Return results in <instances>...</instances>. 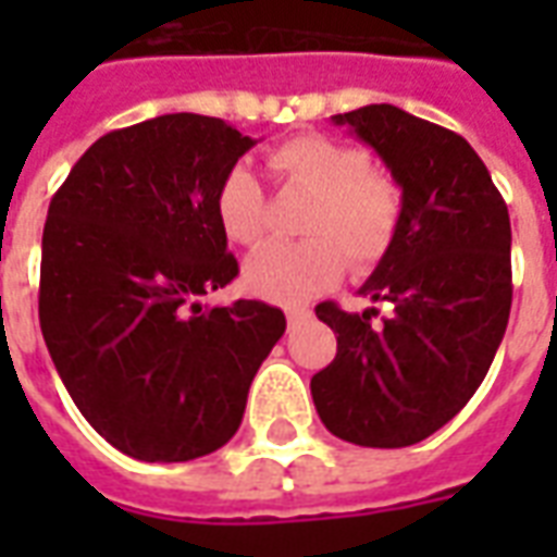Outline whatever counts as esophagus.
<instances>
[{
	"label": "esophagus",
	"mask_w": 557,
	"mask_h": 557,
	"mask_svg": "<svg viewBox=\"0 0 557 557\" xmlns=\"http://www.w3.org/2000/svg\"><path fill=\"white\" fill-rule=\"evenodd\" d=\"M307 319H310L307 310H286V322H289V327H298L301 322H307Z\"/></svg>",
	"instance_id": "esophagus-1"
}]
</instances>
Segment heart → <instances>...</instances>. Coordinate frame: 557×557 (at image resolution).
Segmentation results:
<instances>
[{"label":"heart","instance_id":"obj_1","mask_svg":"<svg viewBox=\"0 0 557 557\" xmlns=\"http://www.w3.org/2000/svg\"><path fill=\"white\" fill-rule=\"evenodd\" d=\"M280 182L313 196L301 244H268L244 262V286L277 304H304L334 286L346 259L355 271L373 268L391 250L403 220V190L385 172L370 170V154L339 139L295 137L268 151ZM226 238L253 247L265 232V190L247 166L223 175L218 199Z\"/></svg>","mask_w":557,"mask_h":557}]
</instances>
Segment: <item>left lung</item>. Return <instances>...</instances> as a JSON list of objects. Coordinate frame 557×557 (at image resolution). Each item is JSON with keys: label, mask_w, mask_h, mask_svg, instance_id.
Instances as JSON below:
<instances>
[{"label": "left lung", "mask_w": 557, "mask_h": 557, "mask_svg": "<svg viewBox=\"0 0 557 557\" xmlns=\"http://www.w3.org/2000/svg\"><path fill=\"white\" fill-rule=\"evenodd\" d=\"M373 148L403 190L397 238L361 295L391 304L385 325L319 304L337 358L313 375L319 418L361 447H409L459 414L502 346L510 214L466 139L391 103L331 115Z\"/></svg>", "instance_id": "left-lung-1"}]
</instances>
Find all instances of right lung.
I'll return each mask as SVG.
<instances>
[{"instance_id": "right-lung-1", "label": "right lung", "mask_w": 557, "mask_h": 557, "mask_svg": "<svg viewBox=\"0 0 557 557\" xmlns=\"http://www.w3.org/2000/svg\"><path fill=\"white\" fill-rule=\"evenodd\" d=\"M253 146L223 119L158 115L98 139L47 211L44 343L83 418L143 462L230 442L286 331L271 304H202L238 274L214 199Z\"/></svg>"}]
</instances>
